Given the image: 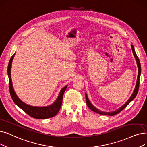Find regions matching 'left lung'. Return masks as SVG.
<instances>
[{
  "label": "left lung",
  "instance_id": "1",
  "mask_svg": "<svg viewBox=\"0 0 147 147\" xmlns=\"http://www.w3.org/2000/svg\"><path fill=\"white\" fill-rule=\"evenodd\" d=\"M131 49H132V52L133 54L134 55V57H135V60L136 61V63H137V66H138V78H137V80H136V86L135 88V89H134L133 92L132 94V95H131V97L129 98V99L127 101L126 103L125 104H124L123 106H121L120 107H119L118 109H117V110L112 111V112H103L101 111L99 109H98L97 108L95 107L93 105H92V103L90 102V101L89 100L88 98V95L86 92L85 93V97H86V104L88 106V107L89 109H91L92 111L98 113L100 115H109V116H113L116 115L117 113H118L119 112H120L121 111H123L124 108L128 105L130 102L135 98L136 96V95L138 94V90H139V79H140V76H141V63H140V61L139 60L138 57L136 55V53L135 52V48H134L132 44H131Z\"/></svg>",
  "mask_w": 147,
  "mask_h": 147
}]
</instances>
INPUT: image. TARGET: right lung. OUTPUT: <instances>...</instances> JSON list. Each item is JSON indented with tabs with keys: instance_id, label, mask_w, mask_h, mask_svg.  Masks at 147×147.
<instances>
[{
	"instance_id": "right-lung-1",
	"label": "right lung",
	"mask_w": 147,
	"mask_h": 147,
	"mask_svg": "<svg viewBox=\"0 0 147 147\" xmlns=\"http://www.w3.org/2000/svg\"><path fill=\"white\" fill-rule=\"evenodd\" d=\"M15 56V53L12 56L10 59V61L8 63V75L9 78V92L11 98L19 107H20L22 110H23L27 114H28L31 117H33L36 119H46L51 117H53L59 111L62 105L63 95L68 85L62 88L61 90L58 97H57L54 103L52 105L47 106H34L28 105L24 103L20 98L18 97L17 95L14 88L12 85V79L11 76V70L12 66V62L13 61L14 57Z\"/></svg>"
}]
</instances>
